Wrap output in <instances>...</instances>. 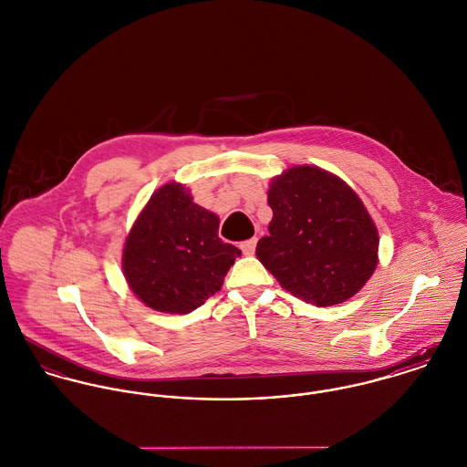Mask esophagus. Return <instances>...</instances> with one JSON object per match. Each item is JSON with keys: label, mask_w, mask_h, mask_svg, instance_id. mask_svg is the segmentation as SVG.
Wrapping results in <instances>:
<instances>
[{"label": "esophagus", "mask_w": 467, "mask_h": 467, "mask_svg": "<svg viewBox=\"0 0 467 467\" xmlns=\"http://www.w3.org/2000/svg\"><path fill=\"white\" fill-rule=\"evenodd\" d=\"M256 238H251V240H245V242H242V245H240V249H242V253L245 254V256H253L254 254V251H256Z\"/></svg>", "instance_id": "obj_1"}]
</instances>
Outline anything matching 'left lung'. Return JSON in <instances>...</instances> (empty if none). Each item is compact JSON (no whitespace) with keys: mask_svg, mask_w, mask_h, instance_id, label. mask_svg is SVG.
Instances as JSON below:
<instances>
[{"mask_svg":"<svg viewBox=\"0 0 467 467\" xmlns=\"http://www.w3.org/2000/svg\"><path fill=\"white\" fill-rule=\"evenodd\" d=\"M274 216L256 256L292 296L333 306L360 292L378 265V229L360 197L337 175L294 166L272 179Z\"/></svg>","mask_w":467,"mask_h":467,"instance_id":"1","label":"left lung"}]
</instances>
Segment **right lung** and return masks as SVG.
<instances>
[{
  "label": "right lung",
  "instance_id": "obj_1",
  "mask_svg": "<svg viewBox=\"0 0 467 467\" xmlns=\"http://www.w3.org/2000/svg\"><path fill=\"white\" fill-rule=\"evenodd\" d=\"M218 223L182 184L161 186L125 240L121 266L130 290L162 313H190L204 305L242 256L218 238Z\"/></svg>",
  "mask_w": 467,
  "mask_h": 467
}]
</instances>
